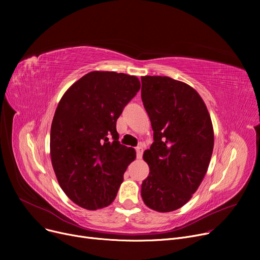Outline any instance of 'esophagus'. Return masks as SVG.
Here are the masks:
<instances>
[{"label":"esophagus","instance_id":"1","mask_svg":"<svg viewBox=\"0 0 260 260\" xmlns=\"http://www.w3.org/2000/svg\"><path fill=\"white\" fill-rule=\"evenodd\" d=\"M142 154H143V146L140 144L139 146L136 147V155H137L138 159H140L142 157Z\"/></svg>","mask_w":260,"mask_h":260}]
</instances>
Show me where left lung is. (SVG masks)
Returning <instances> with one entry per match:
<instances>
[{"mask_svg":"<svg viewBox=\"0 0 260 260\" xmlns=\"http://www.w3.org/2000/svg\"><path fill=\"white\" fill-rule=\"evenodd\" d=\"M141 98L154 142L143 154L149 167L141 185L146 206L167 213L183 207L206 175L214 147L210 114L199 93L169 77L141 78Z\"/></svg>","mask_w":260,"mask_h":260,"instance_id":"1","label":"left lung"}]
</instances>
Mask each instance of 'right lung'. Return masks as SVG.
<instances>
[{"label":"right lung","instance_id":"1","mask_svg":"<svg viewBox=\"0 0 260 260\" xmlns=\"http://www.w3.org/2000/svg\"><path fill=\"white\" fill-rule=\"evenodd\" d=\"M140 89L137 77L91 72L68 88L54 113L50 157L58 182L79 207L111 204L129 163L132 147L120 144L116 122Z\"/></svg>","mask_w":260,"mask_h":260}]
</instances>
